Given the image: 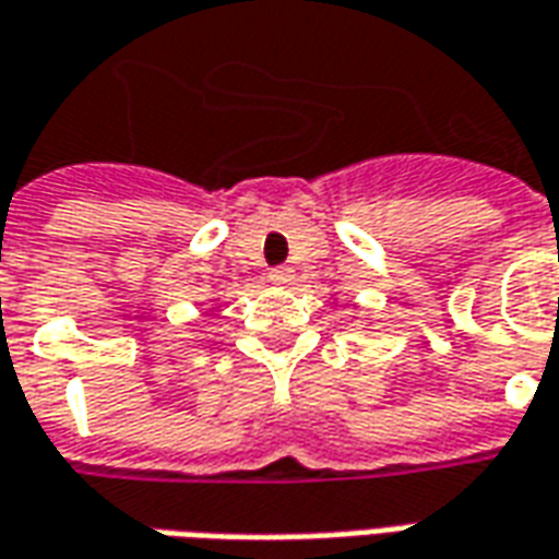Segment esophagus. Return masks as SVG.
I'll return each instance as SVG.
<instances>
[{
	"instance_id": "34e87169",
	"label": "esophagus",
	"mask_w": 559,
	"mask_h": 559,
	"mask_svg": "<svg viewBox=\"0 0 559 559\" xmlns=\"http://www.w3.org/2000/svg\"><path fill=\"white\" fill-rule=\"evenodd\" d=\"M269 281H272V284H290V281H293V269H287V266L272 269V272H269Z\"/></svg>"
}]
</instances>
